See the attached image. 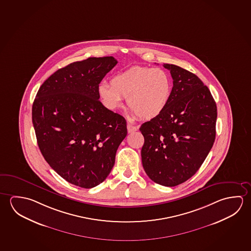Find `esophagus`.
<instances>
[{
    "mask_svg": "<svg viewBox=\"0 0 251 251\" xmlns=\"http://www.w3.org/2000/svg\"><path fill=\"white\" fill-rule=\"evenodd\" d=\"M127 129L128 133H133V132L137 130V127H136V126H133L131 124H127Z\"/></svg>",
    "mask_w": 251,
    "mask_h": 251,
    "instance_id": "1",
    "label": "esophagus"
}]
</instances>
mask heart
<instances>
[{"label": "heart", "mask_w": 251, "mask_h": 251, "mask_svg": "<svg viewBox=\"0 0 251 251\" xmlns=\"http://www.w3.org/2000/svg\"><path fill=\"white\" fill-rule=\"evenodd\" d=\"M111 85L103 82L98 88L100 99L107 109L115 111L127 98V107L141 119H152L167 106L172 80L160 68L134 66L115 74Z\"/></svg>", "instance_id": "heart-1"}]
</instances>
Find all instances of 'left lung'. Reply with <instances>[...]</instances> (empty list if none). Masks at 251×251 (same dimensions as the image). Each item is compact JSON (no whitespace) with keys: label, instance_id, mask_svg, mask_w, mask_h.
Wrapping results in <instances>:
<instances>
[{"label":"left lung","instance_id":"1","mask_svg":"<svg viewBox=\"0 0 251 251\" xmlns=\"http://www.w3.org/2000/svg\"><path fill=\"white\" fill-rule=\"evenodd\" d=\"M173 77L165 110L142 124L144 171L156 184L176 186L193 177L215 139L217 107L207 86L189 71L165 64Z\"/></svg>","mask_w":251,"mask_h":251}]
</instances>
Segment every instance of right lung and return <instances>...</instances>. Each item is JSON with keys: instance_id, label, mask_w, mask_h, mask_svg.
I'll return each instance as SVG.
<instances>
[{"instance_id": "add662e5", "label": "right lung", "mask_w": 251, "mask_h": 251, "mask_svg": "<svg viewBox=\"0 0 251 251\" xmlns=\"http://www.w3.org/2000/svg\"><path fill=\"white\" fill-rule=\"evenodd\" d=\"M116 64L113 57L88 58L58 69L32 106L42 155L59 176L82 188L106 179L127 136L126 120L99 100V84Z\"/></svg>"}]
</instances>
